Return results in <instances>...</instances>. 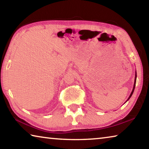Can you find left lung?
<instances>
[{
	"label": "left lung",
	"mask_w": 149,
	"mask_h": 149,
	"mask_svg": "<svg viewBox=\"0 0 149 149\" xmlns=\"http://www.w3.org/2000/svg\"><path fill=\"white\" fill-rule=\"evenodd\" d=\"M136 79H137V72H136V71H135V81H134V84H133V90H132V93H131V94H130V97H129V98H128L127 99V100H126V102L128 100H129L130 98H131V97H132V95H133V91H134V89H135V84H136Z\"/></svg>",
	"instance_id": "1"
}]
</instances>
